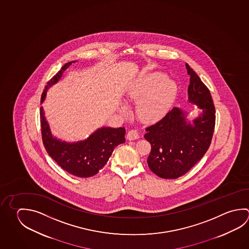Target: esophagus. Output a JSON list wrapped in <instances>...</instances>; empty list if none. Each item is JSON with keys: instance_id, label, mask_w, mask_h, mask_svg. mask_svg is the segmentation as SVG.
Segmentation results:
<instances>
[{"instance_id": "obj_1", "label": "esophagus", "mask_w": 249, "mask_h": 249, "mask_svg": "<svg viewBox=\"0 0 249 249\" xmlns=\"http://www.w3.org/2000/svg\"><path fill=\"white\" fill-rule=\"evenodd\" d=\"M139 133L136 130H130L127 133V140L128 141H134L139 138Z\"/></svg>"}]
</instances>
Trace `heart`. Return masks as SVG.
<instances>
[{
    "instance_id": "obj_1",
    "label": "heart",
    "mask_w": 249,
    "mask_h": 249,
    "mask_svg": "<svg viewBox=\"0 0 249 249\" xmlns=\"http://www.w3.org/2000/svg\"><path fill=\"white\" fill-rule=\"evenodd\" d=\"M177 85L162 72L141 74L127 85L124 96L127 102H137L136 112L145 122L158 121L167 113L176 98ZM120 110L126 112L127 107Z\"/></svg>"
}]
</instances>
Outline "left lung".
I'll list each match as a JSON object with an SVG mask.
<instances>
[{"mask_svg": "<svg viewBox=\"0 0 249 249\" xmlns=\"http://www.w3.org/2000/svg\"><path fill=\"white\" fill-rule=\"evenodd\" d=\"M190 75L188 102L201 110L191 121L182 108H173L158 123L145 129L151 144L147 164L164 179H177L203 158L211 145L215 127V107L208 88L186 64Z\"/></svg>", "mask_w": 249, "mask_h": 249, "instance_id": "1", "label": "left lung"}]
</instances>
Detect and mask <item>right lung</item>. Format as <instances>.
Masks as SVG:
<instances>
[{
    "instance_id": "obj_1",
    "label": "right lung",
    "mask_w": 249,
    "mask_h": 249,
    "mask_svg": "<svg viewBox=\"0 0 249 249\" xmlns=\"http://www.w3.org/2000/svg\"><path fill=\"white\" fill-rule=\"evenodd\" d=\"M76 60L65 64L59 72L47 82L41 96L44 103L47 90L60 81L63 73ZM41 131L45 150L55 162L65 171L77 177H94L108 162L116 146L125 142L124 127L98 128L83 141L68 142L53 135L50 125L45 118L44 108H40Z\"/></svg>"
}]
</instances>
